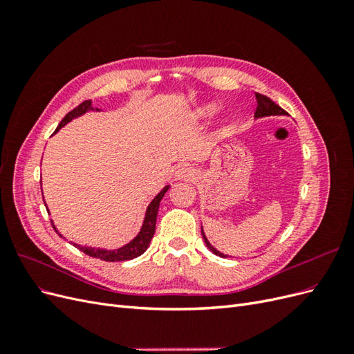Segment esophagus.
<instances>
[{
  "instance_id": "1",
  "label": "esophagus",
  "mask_w": 354,
  "mask_h": 354,
  "mask_svg": "<svg viewBox=\"0 0 354 354\" xmlns=\"http://www.w3.org/2000/svg\"><path fill=\"white\" fill-rule=\"evenodd\" d=\"M194 177H195V171L192 169L190 167H187V165L180 167L176 171V178L177 180H192Z\"/></svg>"
}]
</instances>
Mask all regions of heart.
Listing matches in <instances>:
<instances>
[{"mask_svg":"<svg viewBox=\"0 0 354 354\" xmlns=\"http://www.w3.org/2000/svg\"><path fill=\"white\" fill-rule=\"evenodd\" d=\"M217 111V104L216 103H207V104H202L201 108H198L196 111V116L198 118H209Z\"/></svg>","mask_w":354,"mask_h":354,"instance_id":"b5f03b06","label":"heart"}]
</instances>
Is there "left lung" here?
Masks as SVG:
<instances>
[{
  "mask_svg": "<svg viewBox=\"0 0 354 354\" xmlns=\"http://www.w3.org/2000/svg\"><path fill=\"white\" fill-rule=\"evenodd\" d=\"M255 99H257V109H255V113H254V118H264V116H276V115H288L281 106H277L273 100H270L269 97H267V95H263V94H260V93H255ZM201 230H202V238H203V241H205V245L208 246V250L209 251H212L214 254L216 255H218V257H227V255H224L223 252H220V251H217L216 248H214V246L209 243V241L207 239V236H205V233H203V229L201 227Z\"/></svg>",
  "mask_w": 354,
  "mask_h": 354,
  "instance_id": "8db88e82",
  "label": "left lung"
}]
</instances>
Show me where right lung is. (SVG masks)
Wrapping results in <instances>:
<instances>
[{
  "instance_id": "add662e5",
  "label": "right lung",
  "mask_w": 354,
  "mask_h": 354,
  "mask_svg": "<svg viewBox=\"0 0 354 354\" xmlns=\"http://www.w3.org/2000/svg\"><path fill=\"white\" fill-rule=\"evenodd\" d=\"M88 111H99V109H94L93 108L91 100H85L80 106H77V108H75L73 111H71L65 118H63L62 122L56 128L55 134L60 130L62 127H65L68 122H71L73 118H78V116L84 115L85 112H88ZM168 189H169V186H165L152 199V202L149 203V207H147L146 214H145L143 226H142L140 232L137 233V236L133 241H130L127 245L121 246V248H118V250H103V248H93V246H81V245L73 243V242H72V245L75 246V248H78L80 251L85 252L87 255L94 257V259L104 260V261H127V260L136 259V257H138V255H142L149 248V243H151V241L153 238L155 227H156V216H158L159 203H160V199H162L164 195L167 194ZM51 224H53V229H55L59 233V230L55 226V223H51ZM59 236L62 238L60 233H59Z\"/></svg>"
}]
</instances>
